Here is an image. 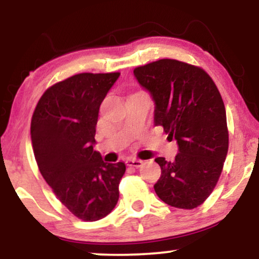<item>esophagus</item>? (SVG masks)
<instances>
[{"label": "esophagus", "instance_id": "1", "mask_svg": "<svg viewBox=\"0 0 259 259\" xmlns=\"http://www.w3.org/2000/svg\"><path fill=\"white\" fill-rule=\"evenodd\" d=\"M126 165L127 167H134V168H139L144 164V160L141 159H135V158H127L126 159Z\"/></svg>", "mask_w": 259, "mask_h": 259}]
</instances>
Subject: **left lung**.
Returning a JSON list of instances; mask_svg holds the SVG:
<instances>
[{
  "mask_svg": "<svg viewBox=\"0 0 259 259\" xmlns=\"http://www.w3.org/2000/svg\"><path fill=\"white\" fill-rule=\"evenodd\" d=\"M140 85L156 103L154 125L175 139L173 162L156 158L162 169L154 191L171 207L194 209L212 194L229 148L227 113L214 81L203 69L159 59L134 69Z\"/></svg>",
  "mask_w": 259,
  "mask_h": 259,
  "instance_id": "left-lung-1",
  "label": "left lung"
}]
</instances>
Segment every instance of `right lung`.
Returning <instances> with one entry per match:
<instances>
[{"mask_svg": "<svg viewBox=\"0 0 259 259\" xmlns=\"http://www.w3.org/2000/svg\"><path fill=\"white\" fill-rule=\"evenodd\" d=\"M120 73H80L50 86L35 107L30 134L40 173L76 218L96 222L119 198L123 162L94 151L100 106Z\"/></svg>", "mask_w": 259, "mask_h": 259, "instance_id": "obj_1", "label": "right lung"}]
</instances>
